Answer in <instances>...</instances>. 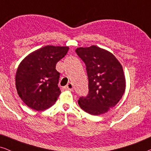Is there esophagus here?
<instances>
[{"label":"esophagus","mask_w":151,"mask_h":151,"mask_svg":"<svg viewBox=\"0 0 151 151\" xmlns=\"http://www.w3.org/2000/svg\"><path fill=\"white\" fill-rule=\"evenodd\" d=\"M64 88H65V89H66V90L71 91H72L73 90V84H72V83H71V82H69V83L68 84L67 86H65V87H64Z\"/></svg>","instance_id":"obj_1"}]
</instances>
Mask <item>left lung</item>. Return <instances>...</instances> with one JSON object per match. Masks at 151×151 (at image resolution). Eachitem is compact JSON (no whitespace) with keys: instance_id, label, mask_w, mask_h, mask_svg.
Instances as JSON below:
<instances>
[{"instance_id":"8db88e82","label":"left lung","mask_w":151,"mask_h":151,"mask_svg":"<svg viewBox=\"0 0 151 151\" xmlns=\"http://www.w3.org/2000/svg\"><path fill=\"white\" fill-rule=\"evenodd\" d=\"M76 52L85 63L89 88L87 97L78 100L79 106L91 115L104 114L114 107L124 93L122 66L112 53L96 45L78 47Z\"/></svg>"}]
</instances>
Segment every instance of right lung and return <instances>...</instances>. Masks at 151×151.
<instances>
[{"mask_svg":"<svg viewBox=\"0 0 151 151\" xmlns=\"http://www.w3.org/2000/svg\"><path fill=\"white\" fill-rule=\"evenodd\" d=\"M69 47L47 45L30 53L21 61L16 73L18 95L24 104L42 111L53 106L61 91L58 86V62L65 57Z\"/></svg>","mask_w":151,"mask_h":151,"instance_id":"add662e5","label":"right lung"}]
</instances>
